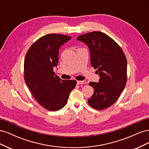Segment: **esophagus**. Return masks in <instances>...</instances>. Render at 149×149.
Listing matches in <instances>:
<instances>
[{
	"instance_id": "1",
	"label": "esophagus",
	"mask_w": 149,
	"mask_h": 149,
	"mask_svg": "<svg viewBox=\"0 0 149 149\" xmlns=\"http://www.w3.org/2000/svg\"><path fill=\"white\" fill-rule=\"evenodd\" d=\"M87 82L86 81L83 80V81H77V84H86Z\"/></svg>"
}]
</instances>
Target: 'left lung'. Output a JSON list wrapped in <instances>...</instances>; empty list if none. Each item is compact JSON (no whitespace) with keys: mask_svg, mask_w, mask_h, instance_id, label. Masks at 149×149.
Masks as SVG:
<instances>
[{"mask_svg":"<svg viewBox=\"0 0 149 149\" xmlns=\"http://www.w3.org/2000/svg\"><path fill=\"white\" fill-rule=\"evenodd\" d=\"M79 41L88 46L91 64L100 76L98 83L89 82L94 93L88 104L94 109L102 110L118 100L127 81V59L114 40L101 31L79 36Z\"/></svg>","mask_w":149,"mask_h":149,"instance_id":"1","label":"left lung"}]
</instances>
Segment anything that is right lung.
Segmentation results:
<instances>
[{
  "mask_svg": "<svg viewBox=\"0 0 149 149\" xmlns=\"http://www.w3.org/2000/svg\"><path fill=\"white\" fill-rule=\"evenodd\" d=\"M71 38L57 33L44 35L31 45L26 54L25 81L35 100L48 111L62 109L76 85V80H62L53 71L60 46Z\"/></svg>",
  "mask_w": 149,
  "mask_h": 149,
  "instance_id": "obj_1",
  "label": "right lung"
}]
</instances>
